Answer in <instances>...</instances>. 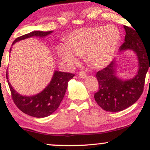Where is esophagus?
Masks as SVG:
<instances>
[{
	"label": "esophagus",
	"instance_id": "obj_1",
	"mask_svg": "<svg viewBox=\"0 0 150 150\" xmlns=\"http://www.w3.org/2000/svg\"><path fill=\"white\" fill-rule=\"evenodd\" d=\"M79 76H80V77H81V78L84 79L87 77V74H86L85 71L82 70V71H80V73H79Z\"/></svg>",
	"mask_w": 150,
	"mask_h": 150
}]
</instances>
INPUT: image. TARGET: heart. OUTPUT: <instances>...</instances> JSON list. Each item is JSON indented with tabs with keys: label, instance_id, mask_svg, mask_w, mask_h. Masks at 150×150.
Masks as SVG:
<instances>
[{
	"label": "heart",
	"instance_id": "b5f03b06",
	"mask_svg": "<svg viewBox=\"0 0 150 150\" xmlns=\"http://www.w3.org/2000/svg\"><path fill=\"white\" fill-rule=\"evenodd\" d=\"M119 39V31L113 25L80 28L70 34L66 46H60L58 53L70 65L77 62L75 55H86L89 65L95 68H104L113 59Z\"/></svg>",
	"mask_w": 150,
	"mask_h": 150
}]
</instances>
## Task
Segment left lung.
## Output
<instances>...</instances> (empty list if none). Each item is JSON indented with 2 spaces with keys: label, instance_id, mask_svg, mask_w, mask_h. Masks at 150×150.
Listing matches in <instances>:
<instances>
[{
  "label": "left lung",
  "instance_id": "obj_1",
  "mask_svg": "<svg viewBox=\"0 0 150 150\" xmlns=\"http://www.w3.org/2000/svg\"><path fill=\"white\" fill-rule=\"evenodd\" d=\"M124 28L126 33L125 42L119 51L128 49L135 51L139 63L137 75L128 80L118 78L114 60L96 75L99 91L94 94V99L103 109L111 112L123 111L135 104L143 92L146 74L149 68L150 70V53H147L146 44L133 29L128 26H124Z\"/></svg>",
  "mask_w": 150,
  "mask_h": 150
}]
</instances>
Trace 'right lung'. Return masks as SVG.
Wrapping results in <instances>:
<instances>
[{"instance_id":"add662e5","label":"right lung","mask_w":150,"mask_h":150,"mask_svg":"<svg viewBox=\"0 0 150 150\" xmlns=\"http://www.w3.org/2000/svg\"><path fill=\"white\" fill-rule=\"evenodd\" d=\"M52 32L34 31L15 39L13 45L18 41L34 36L39 37H46L52 33ZM10 51L11 49H10ZM74 76L75 75L73 73H63L56 70L49 85L42 92L31 97L20 95L13 88L8 80V82L11 92L12 99L20 111L29 116L36 118H44L52 114L58 108L64 97L68 81L73 79ZM6 77L8 79V72L6 73Z\"/></svg>"}]
</instances>
